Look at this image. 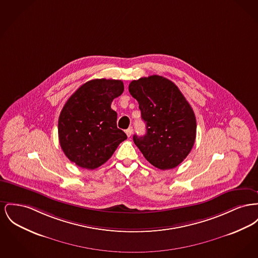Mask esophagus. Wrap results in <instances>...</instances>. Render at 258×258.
<instances>
[{"instance_id":"esophagus-1","label":"esophagus","mask_w":258,"mask_h":258,"mask_svg":"<svg viewBox=\"0 0 258 258\" xmlns=\"http://www.w3.org/2000/svg\"><path fill=\"white\" fill-rule=\"evenodd\" d=\"M133 132H134V130H133L132 127H128L127 130H125V134H126L127 137H132V135H133Z\"/></svg>"}]
</instances>
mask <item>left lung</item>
I'll list each match as a JSON object with an SVG mask.
<instances>
[{"label": "left lung", "mask_w": 258, "mask_h": 258, "mask_svg": "<svg viewBox=\"0 0 258 258\" xmlns=\"http://www.w3.org/2000/svg\"><path fill=\"white\" fill-rule=\"evenodd\" d=\"M128 91L136 98L146 122V135L134 141L154 167H177L192 150L197 123L194 111L171 81L158 75L133 81Z\"/></svg>", "instance_id": "obj_1"}]
</instances>
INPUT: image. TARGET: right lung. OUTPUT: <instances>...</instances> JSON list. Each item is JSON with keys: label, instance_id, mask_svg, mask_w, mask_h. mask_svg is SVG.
Here are the masks:
<instances>
[{"label": "right lung", "instance_id": "add662e5", "mask_svg": "<svg viewBox=\"0 0 258 258\" xmlns=\"http://www.w3.org/2000/svg\"><path fill=\"white\" fill-rule=\"evenodd\" d=\"M123 91L120 80L94 79L81 86L67 100L58 119L61 149L77 166L94 169L111 158L126 135L117 127L111 108Z\"/></svg>", "mask_w": 258, "mask_h": 258}]
</instances>
